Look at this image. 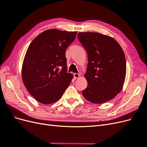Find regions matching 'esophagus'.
I'll list each match as a JSON object with an SVG mask.
<instances>
[{
  "label": "esophagus",
  "mask_w": 147,
  "mask_h": 147,
  "mask_svg": "<svg viewBox=\"0 0 147 147\" xmlns=\"http://www.w3.org/2000/svg\"><path fill=\"white\" fill-rule=\"evenodd\" d=\"M79 74H78V73H75V74H74V78L75 79H77V78H78V77H79Z\"/></svg>",
  "instance_id": "34e87169"
}]
</instances>
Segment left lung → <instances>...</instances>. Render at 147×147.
Returning <instances> with one entry per match:
<instances>
[{
  "mask_svg": "<svg viewBox=\"0 0 147 147\" xmlns=\"http://www.w3.org/2000/svg\"><path fill=\"white\" fill-rule=\"evenodd\" d=\"M78 38L88 55L84 74L87 88L84 98L94 104L104 103L121 91L126 74V57L113 38L98 32H80Z\"/></svg>",
  "mask_w": 147,
  "mask_h": 147,
  "instance_id": "left-lung-1",
  "label": "left lung"
}]
</instances>
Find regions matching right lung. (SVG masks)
I'll list each match as a JSON object with an SVG mask.
<instances>
[{"instance_id": "1", "label": "right lung", "mask_w": 147, "mask_h": 147, "mask_svg": "<svg viewBox=\"0 0 147 147\" xmlns=\"http://www.w3.org/2000/svg\"><path fill=\"white\" fill-rule=\"evenodd\" d=\"M77 32L57 29L44 31L35 38L26 51L22 77L30 94L39 102L58 100L73 75L67 72L65 51Z\"/></svg>"}]
</instances>
